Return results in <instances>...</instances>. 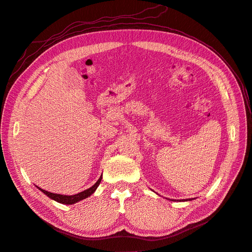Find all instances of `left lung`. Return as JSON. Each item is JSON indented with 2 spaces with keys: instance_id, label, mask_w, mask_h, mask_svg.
<instances>
[{
  "instance_id": "left-lung-1",
  "label": "left lung",
  "mask_w": 252,
  "mask_h": 252,
  "mask_svg": "<svg viewBox=\"0 0 252 252\" xmlns=\"http://www.w3.org/2000/svg\"><path fill=\"white\" fill-rule=\"evenodd\" d=\"M191 200H193V199H186V200H183V201H191ZM175 201H177V200H175ZM178 201H182V200H178Z\"/></svg>"
}]
</instances>
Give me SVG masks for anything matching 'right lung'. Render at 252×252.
I'll return each instance as SVG.
<instances>
[{"label":"right lung","instance_id":"1","mask_svg":"<svg viewBox=\"0 0 252 252\" xmlns=\"http://www.w3.org/2000/svg\"><path fill=\"white\" fill-rule=\"evenodd\" d=\"M101 181H102V175L94 186H91L90 188L84 190V191H82L80 193H77V194H73V195H65V194H59V193L57 194V193L46 191V190H44L40 187H37V188H39V190H41V191L44 194H46L48 197H50V199L53 200V201H56V202L61 203V204H64V205H72V204L78 203V202H80L84 199H86V197H88V196L93 194L96 190V188L98 187V185H100Z\"/></svg>","mask_w":252,"mask_h":252}]
</instances>
